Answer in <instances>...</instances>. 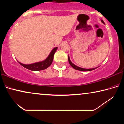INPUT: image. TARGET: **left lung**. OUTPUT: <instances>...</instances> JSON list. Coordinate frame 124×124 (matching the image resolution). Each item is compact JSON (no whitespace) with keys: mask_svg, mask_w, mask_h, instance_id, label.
I'll return each mask as SVG.
<instances>
[{"mask_svg":"<svg viewBox=\"0 0 124 124\" xmlns=\"http://www.w3.org/2000/svg\"><path fill=\"white\" fill-rule=\"evenodd\" d=\"M101 22L103 23L104 24V22L103 20H101ZM68 62H69V63L70 65L71 66H72L73 68H74L75 70H78L80 71H84V72H87V71H91V70H95L96 68H91V69H85V68H81V67H78L77 66H75V64H74L73 63L71 62V61L70 58V57L68 56Z\"/></svg>","mask_w":124,"mask_h":124,"instance_id":"obj_1","label":"left lung"}]
</instances>
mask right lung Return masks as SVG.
<instances>
[{
    "instance_id": "right-lung-1",
    "label": "right lung",
    "mask_w": 124,
    "mask_h": 124,
    "mask_svg": "<svg viewBox=\"0 0 124 124\" xmlns=\"http://www.w3.org/2000/svg\"><path fill=\"white\" fill-rule=\"evenodd\" d=\"M57 47H54V49H52L51 52H50V54H49V56H48L45 60L43 61L37 62L35 63L30 64H22L19 62H19V63L21 65V66L24 67V68H26L31 70L39 71L44 70H45V69L48 68V67L52 64V61H53L54 59V54L55 53V52L56 50H57Z\"/></svg>"
}]
</instances>
